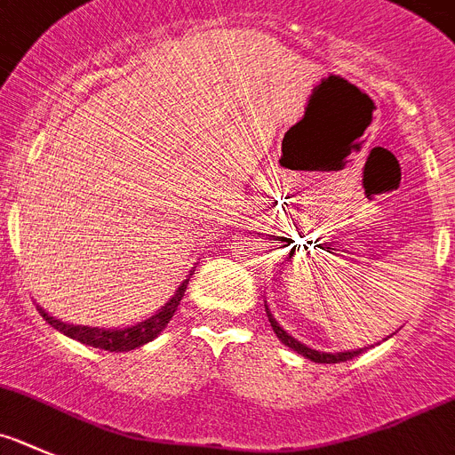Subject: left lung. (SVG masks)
<instances>
[{"label": "left lung", "mask_w": 455, "mask_h": 455, "mask_svg": "<svg viewBox=\"0 0 455 455\" xmlns=\"http://www.w3.org/2000/svg\"><path fill=\"white\" fill-rule=\"evenodd\" d=\"M265 313H267V319L269 324H272L274 333H276V338L283 342L285 347H290L292 351H297V354H301L304 358H310L313 363H326V365H331V363H345V360L354 358V355L363 354L365 349H354V351H338V354H326V351H317V349H310V347H306L304 342H299V339H294L292 335L288 333V331H283V326L278 324L276 319H274V315L269 313L267 308V301H265Z\"/></svg>", "instance_id": "left-lung-1"}]
</instances>
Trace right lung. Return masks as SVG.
<instances>
[{"mask_svg": "<svg viewBox=\"0 0 455 455\" xmlns=\"http://www.w3.org/2000/svg\"><path fill=\"white\" fill-rule=\"evenodd\" d=\"M188 281H190V276L179 285L174 297H172L170 301L158 310V313H154L149 319H145V322H138L136 326H126V329H97V326L65 324V322H60V319L52 317V315H49L47 310L40 308V306L38 310L47 324H52L56 331L68 335V338L79 339V342H84V345L97 347V349H104V351H131V349H136V347H142L147 345V342H151V339L156 338V335L170 324V319L174 317L179 304H181V297L186 294Z\"/></svg>", "mask_w": 455, "mask_h": 455, "instance_id": "add662e5", "label": "right lung"}]
</instances>
